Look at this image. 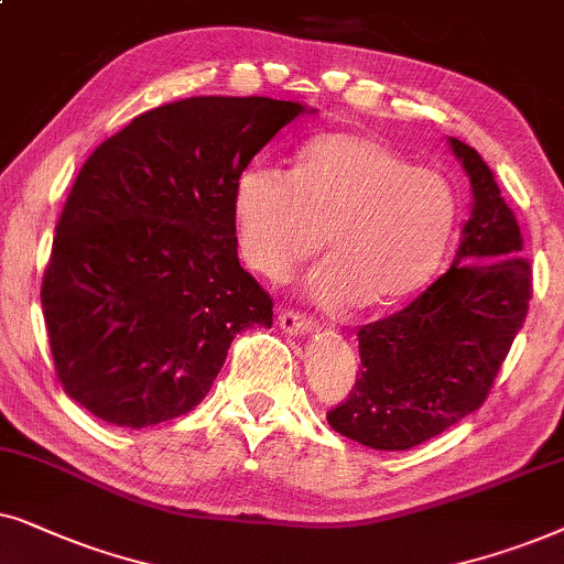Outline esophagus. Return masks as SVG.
I'll return each mask as SVG.
<instances>
[{"instance_id":"esophagus-1","label":"esophagus","mask_w":564,"mask_h":564,"mask_svg":"<svg viewBox=\"0 0 564 564\" xmlns=\"http://www.w3.org/2000/svg\"><path fill=\"white\" fill-rule=\"evenodd\" d=\"M278 325H281L283 333L289 335H310L317 329V322L312 317H306V314H299V312H283L281 317H278Z\"/></svg>"}]
</instances>
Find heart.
Masks as SVG:
<instances>
[{"instance_id":"obj_1","label":"heart","mask_w":564,"mask_h":564,"mask_svg":"<svg viewBox=\"0 0 564 564\" xmlns=\"http://www.w3.org/2000/svg\"><path fill=\"white\" fill-rule=\"evenodd\" d=\"M237 242L250 268L281 281L319 252L312 278L325 304L389 306L410 296L444 258L459 198L444 172L412 164L369 133H322L286 172L252 162L231 193Z\"/></svg>"}]
</instances>
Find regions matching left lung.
<instances>
[{
    "mask_svg": "<svg viewBox=\"0 0 564 564\" xmlns=\"http://www.w3.org/2000/svg\"><path fill=\"white\" fill-rule=\"evenodd\" d=\"M471 185L469 219L452 268L415 302L358 329L360 371L329 427L377 448L408 452L485 402L523 327L531 268L492 170L448 137Z\"/></svg>",
    "mask_w": 564,
    "mask_h": 564,
    "instance_id": "1",
    "label": "left lung"
}]
</instances>
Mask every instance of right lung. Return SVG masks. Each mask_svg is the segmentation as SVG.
I'll return each instance as SVG.
<instances>
[{
	"mask_svg": "<svg viewBox=\"0 0 564 564\" xmlns=\"http://www.w3.org/2000/svg\"><path fill=\"white\" fill-rule=\"evenodd\" d=\"M312 108L270 97H185L141 112L82 164L43 275L64 392L105 423L191 412L273 302L239 265L235 180Z\"/></svg>",
	"mask_w": 564,
	"mask_h": 564,
	"instance_id": "obj_1",
	"label": "right lung"
}]
</instances>
